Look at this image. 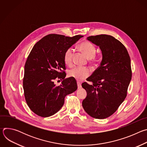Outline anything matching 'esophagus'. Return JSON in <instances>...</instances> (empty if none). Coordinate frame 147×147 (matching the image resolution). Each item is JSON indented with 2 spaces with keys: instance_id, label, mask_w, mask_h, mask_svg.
I'll return each instance as SVG.
<instances>
[{
  "instance_id": "1",
  "label": "esophagus",
  "mask_w": 147,
  "mask_h": 147,
  "mask_svg": "<svg viewBox=\"0 0 147 147\" xmlns=\"http://www.w3.org/2000/svg\"><path fill=\"white\" fill-rule=\"evenodd\" d=\"M77 86H78V88L80 89L81 88V84L80 82L79 81H77Z\"/></svg>"
}]
</instances>
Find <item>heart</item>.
Returning a JSON list of instances; mask_svg holds the SVG:
<instances>
[{"label":"heart","mask_w":147,"mask_h":147,"mask_svg":"<svg viewBox=\"0 0 147 147\" xmlns=\"http://www.w3.org/2000/svg\"><path fill=\"white\" fill-rule=\"evenodd\" d=\"M80 49L84 53L86 56L91 60V61L95 62L96 59L95 55L96 52V49L94 44L90 42H84L80 45ZM74 53V50L72 47L68 48L64 55V60L65 63L69 66H71L73 64V60ZM90 74V70L86 67H76L71 69L69 71V76L75 78L77 80L80 81L84 79L89 76Z\"/></svg>","instance_id":"obj_1"}]
</instances>
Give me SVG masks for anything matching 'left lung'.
<instances>
[{
    "instance_id": "left-lung-1",
    "label": "left lung",
    "mask_w": 147,
    "mask_h": 147,
    "mask_svg": "<svg viewBox=\"0 0 147 147\" xmlns=\"http://www.w3.org/2000/svg\"><path fill=\"white\" fill-rule=\"evenodd\" d=\"M99 47L102 55L100 66L82 84L87 95L82 100L84 111L91 117L103 119L113 114L127 96L131 80V60L125 47L108 35L87 37Z\"/></svg>"
}]
</instances>
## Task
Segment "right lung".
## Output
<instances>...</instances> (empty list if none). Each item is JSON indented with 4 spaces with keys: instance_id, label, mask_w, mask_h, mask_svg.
Returning <instances> with one entry per match:
<instances>
[{
    "instance_id": "add662e5",
    "label": "right lung",
    "mask_w": 147,
    "mask_h": 147,
    "mask_svg": "<svg viewBox=\"0 0 147 147\" xmlns=\"http://www.w3.org/2000/svg\"><path fill=\"white\" fill-rule=\"evenodd\" d=\"M82 37L49 34L32 48L24 66L23 88L28 106L36 115L44 117L53 115L63 105L65 96L77 90L76 80L65 78L64 55ZM58 78L63 81L56 86L54 82Z\"/></svg>"
}]
</instances>
